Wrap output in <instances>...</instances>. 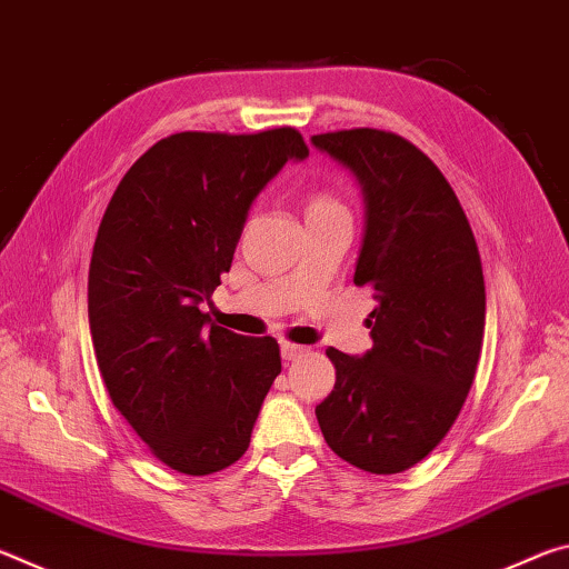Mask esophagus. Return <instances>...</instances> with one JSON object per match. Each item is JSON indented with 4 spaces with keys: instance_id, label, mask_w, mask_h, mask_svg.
Segmentation results:
<instances>
[{
    "instance_id": "obj_1",
    "label": "esophagus",
    "mask_w": 569,
    "mask_h": 569,
    "mask_svg": "<svg viewBox=\"0 0 569 569\" xmlns=\"http://www.w3.org/2000/svg\"><path fill=\"white\" fill-rule=\"evenodd\" d=\"M308 349L306 346H301V343H291V341H283L281 343V353H283V359L286 361H293V359H298V356H303Z\"/></svg>"
}]
</instances>
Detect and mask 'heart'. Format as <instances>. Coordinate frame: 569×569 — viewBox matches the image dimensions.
Listing matches in <instances>:
<instances>
[{
	"mask_svg": "<svg viewBox=\"0 0 569 569\" xmlns=\"http://www.w3.org/2000/svg\"><path fill=\"white\" fill-rule=\"evenodd\" d=\"M336 208H343L339 200L329 192H319V196L311 198V203H308V213H321V210H336Z\"/></svg>",
	"mask_w": 569,
	"mask_h": 569,
	"instance_id": "1",
	"label": "heart"
}]
</instances>
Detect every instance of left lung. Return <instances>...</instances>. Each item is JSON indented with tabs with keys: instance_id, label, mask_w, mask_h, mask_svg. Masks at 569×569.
Masks as SVG:
<instances>
[{
	"instance_id": "8db88e82",
	"label": "left lung",
	"mask_w": 569,
	"mask_h": 569,
	"mask_svg": "<svg viewBox=\"0 0 569 569\" xmlns=\"http://www.w3.org/2000/svg\"><path fill=\"white\" fill-rule=\"evenodd\" d=\"M311 142L359 180L353 283L377 298L371 351L326 349L336 383L316 419L343 461L399 475L447 437L475 381L487 311L479 248L447 178L401 134L353 128Z\"/></svg>"
}]
</instances>
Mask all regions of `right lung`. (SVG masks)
<instances>
[{
  "mask_svg": "<svg viewBox=\"0 0 569 569\" xmlns=\"http://www.w3.org/2000/svg\"><path fill=\"white\" fill-rule=\"evenodd\" d=\"M308 158L293 128L176 132L124 172L94 238L88 313L110 399L152 457L190 477L246 455L281 373L273 336L210 323L248 210L288 160Z\"/></svg>",
  "mask_w": 569,
  "mask_h": 569,
  "instance_id": "obj_1",
  "label": "right lung"
}]
</instances>
